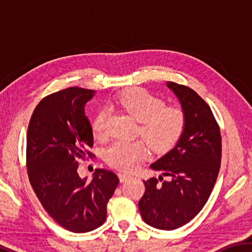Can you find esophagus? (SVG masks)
Instances as JSON below:
<instances>
[{
	"mask_svg": "<svg viewBox=\"0 0 252 252\" xmlns=\"http://www.w3.org/2000/svg\"><path fill=\"white\" fill-rule=\"evenodd\" d=\"M118 174H119V178H120L121 182H125L127 180V179L131 178V174L126 173V172H119Z\"/></svg>",
	"mask_w": 252,
	"mask_h": 252,
	"instance_id": "34e87169",
	"label": "esophagus"
}]
</instances>
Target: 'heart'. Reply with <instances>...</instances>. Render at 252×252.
<instances>
[{
  "label": "heart",
  "instance_id": "obj_1",
  "mask_svg": "<svg viewBox=\"0 0 252 252\" xmlns=\"http://www.w3.org/2000/svg\"><path fill=\"white\" fill-rule=\"evenodd\" d=\"M111 108H120L140 122L141 134L149 147L156 152H165L181 138L186 127V113L178 105H164V102L143 89H130L110 102ZM96 139L108 134V117L103 110L95 114L91 125ZM148 155V148L141 140H118L105 149L104 159L111 167L130 171Z\"/></svg>",
  "mask_w": 252,
  "mask_h": 252
}]
</instances>
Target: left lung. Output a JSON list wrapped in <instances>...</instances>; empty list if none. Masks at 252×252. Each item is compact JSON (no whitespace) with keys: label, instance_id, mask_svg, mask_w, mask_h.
Returning a JSON list of instances; mask_svg holds the SVG:
<instances>
[{"label":"left lung","instance_id":"left-lung-1","mask_svg":"<svg viewBox=\"0 0 252 252\" xmlns=\"http://www.w3.org/2000/svg\"><path fill=\"white\" fill-rule=\"evenodd\" d=\"M186 113V127L171 151L151 168L170 180L143 181L146 191L139 201L144 222L161 230H174L192 220L210 197L220 170V127L206 101L192 89L168 82Z\"/></svg>","mask_w":252,"mask_h":252}]
</instances>
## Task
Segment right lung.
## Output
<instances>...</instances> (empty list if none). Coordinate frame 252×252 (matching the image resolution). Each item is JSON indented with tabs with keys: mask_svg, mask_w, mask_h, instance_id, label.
<instances>
[{
	"mask_svg": "<svg viewBox=\"0 0 252 252\" xmlns=\"http://www.w3.org/2000/svg\"><path fill=\"white\" fill-rule=\"evenodd\" d=\"M93 90L72 87L44 96L34 109L27 133V168L45 211L66 230L92 231L106 219V206L119 185L113 171L96 169L87 181L78 159L94 155L84 105Z\"/></svg>",
	"mask_w": 252,
	"mask_h": 252,
	"instance_id": "1",
	"label": "right lung"
}]
</instances>
